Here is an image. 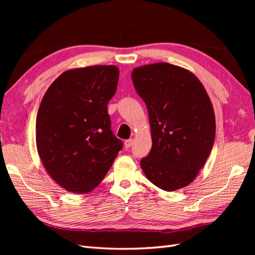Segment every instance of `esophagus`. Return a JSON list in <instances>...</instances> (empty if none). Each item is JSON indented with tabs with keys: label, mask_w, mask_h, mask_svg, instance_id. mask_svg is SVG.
<instances>
[{
	"label": "esophagus",
	"mask_w": 255,
	"mask_h": 255,
	"mask_svg": "<svg viewBox=\"0 0 255 255\" xmlns=\"http://www.w3.org/2000/svg\"><path fill=\"white\" fill-rule=\"evenodd\" d=\"M132 142H133V140L132 139H128V140H126V141H125V148H130L131 145H132Z\"/></svg>",
	"instance_id": "1"
}]
</instances>
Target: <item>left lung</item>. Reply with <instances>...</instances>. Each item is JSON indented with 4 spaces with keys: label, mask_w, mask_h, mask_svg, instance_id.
<instances>
[{
    "label": "left lung",
    "mask_w": 255,
    "mask_h": 255,
    "mask_svg": "<svg viewBox=\"0 0 255 255\" xmlns=\"http://www.w3.org/2000/svg\"><path fill=\"white\" fill-rule=\"evenodd\" d=\"M131 79L148 108L152 148L140 162L148 180L166 192L189 185L213 149L214 107L202 82L167 62L134 68Z\"/></svg>",
    "instance_id": "obj_1"
}]
</instances>
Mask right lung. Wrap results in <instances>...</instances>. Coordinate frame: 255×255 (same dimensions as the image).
Segmentation results:
<instances>
[{"label":"right lung","mask_w":255,"mask_h":255,"mask_svg":"<svg viewBox=\"0 0 255 255\" xmlns=\"http://www.w3.org/2000/svg\"><path fill=\"white\" fill-rule=\"evenodd\" d=\"M118 78L116 66L71 69L42 97L36 118L37 151L48 174L68 192L93 191L123 148L107 112Z\"/></svg>","instance_id":"add662e5"}]
</instances>
